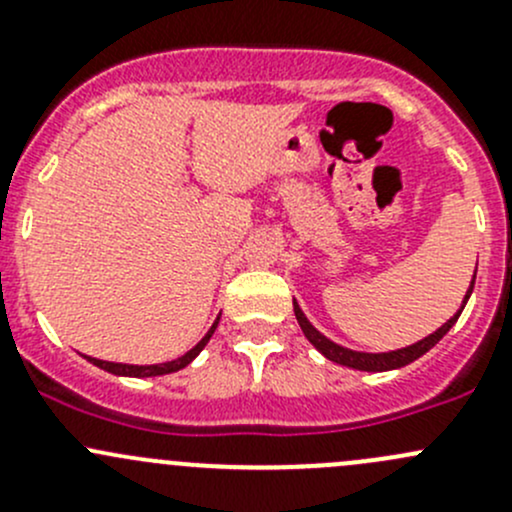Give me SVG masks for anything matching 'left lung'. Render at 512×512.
I'll list each match as a JSON object with an SVG mask.
<instances>
[{
    "label": "left lung",
    "instance_id": "obj_1",
    "mask_svg": "<svg viewBox=\"0 0 512 512\" xmlns=\"http://www.w3.org/2000/svg\"><path fill=\"white\" fill-rule=\"evenodd\" d=\"M473 282H476V275H473ZM471 292H473V285H471V289H468V294H466V299H463V304L468 302ZM294 317H297V322H299V327H302L304 337H307L309 342H312L314 347L319 349V352L327 356L329 361H337V364L349 366V369H359V371H389V369H401V366L411 364V361H416L418 356L426 354L428 349L436 347V344L443 339V334H446L448 329H451L453 324H456V319L461 317V312L453 314V317L448 319V322L443 324L441 329H436V332H433V334H428V337L421 339V342L411 344V347H406V349H399V352H386V354L352 352V349H344V347H339V344L329 342V339L324 337V334H319L317 329H314L312 324L307 322V317H304L302 309H299L297 302H294Z\"/></svg>",
    "mask_w": 512,
    "mask_h": 512
}]
</instances>
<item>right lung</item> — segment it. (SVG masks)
Wrapping results in <instances>:
<instances>
[{
	"instance_id": "obj_1",
	"label": "right lung",
	"mask_w": 512,
	"mask_h": 512,
	"mask_svg": "<svg viewBox=\"0 0 512 512\" xmlns=\"http://www.w3.org/2000/svg\"><path fill=\"white\" fill-rule=\"evenodd\" d=\"M218 322H220V317L215 319V324H213V327H210V332L205 334V337L200 339V342L195 344V347L190 349L188 354H183V356H180V359H175V361H165V364H151V366L113 364V361L91 359V356H89V361H91V364H96L98 369L111 371V374H118V376H160V374H170V371H178V369H183V366H188L190 361L195 359V356H198L200 352H203V347H205V344L210 342V337H213V332H215V327H218Z\"/></svg>"
}]
</instances>
